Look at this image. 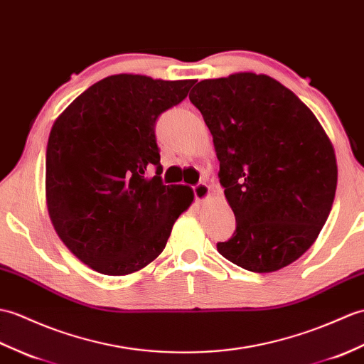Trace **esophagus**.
Masks as SVG:
<instances>
[{
	"mask_svg": "<svg viewBox=\"0 0 364 364\" xmlns=\"http://www.w3.org/2000/svg\"><path fill=\"white\" fill-rule=\"evenodd\" d=\"M193 193H196V198H197L200 203H205V201H208V198L210 197V189H209L208 184L200 183V184L196 186V188H193Z\"/></svg>",
	"mask_w": 364,
	"mask_h": 364,
	"instance_id": "obj_1",
	"label": "esophagus"
}]
</instances>
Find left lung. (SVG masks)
<instances>
[{"label":"left lung","mask_w":364,"mask_h":364,"mask_svg":"<svg viewBox=\"0 0 364 364\" xmlns=\"http://www.w3.org/2000/svg\"><path fill=\"white\" fill-rule=\"evenodd\" d=\"M189 99L213 134L237 222L218 252L255 273L290 265L315 243L333 205L338 167L323 125L265 74L201 80Z\"/></svg>","instance_id":"left-lung-1"}]
</instances>
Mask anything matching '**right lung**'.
<instances>
[{"label": "right lung", "mask_w": 364, "mask_h": 364, "mask_svg": "<svg viewBox=\"0 0 364 364\" xmlns=\"http://www.w3.org/2000/svg\"><path fill=\"white\" fill-rule=\"evenodd\" d=\"M196 80L114 74L65 108L49 133L46 206L65 247L107 276L139 272L161 255L192 205L189 186H164L155 122ZM156 165L155 177L146 168Z\"/></svg>", "instance_id": "1"}]
</instances>
